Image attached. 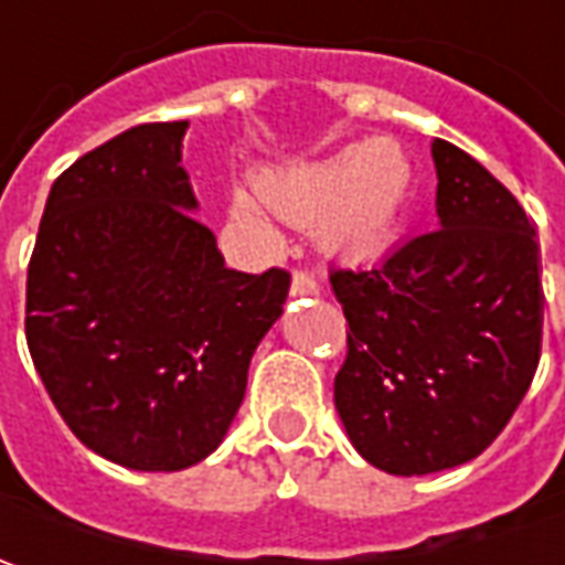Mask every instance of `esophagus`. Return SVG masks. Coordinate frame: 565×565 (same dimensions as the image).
Here are the masks:
<instances>
[{"instance_id": "1", "label": "esophagus", "mask_w": 565, "mask_h": 565, "mask_svg": "<svg viewBox=\"0 0 565 565\" xmlns=\"http://www.w3.org/2000/svg\"><path fill=\"white\" fill-rule=\"evenodd\" d=\"M292 295L295 298H315V295H320V286H317V279L311 276V273L295 270L292 273Z\"/></svg>"}]
</instances>
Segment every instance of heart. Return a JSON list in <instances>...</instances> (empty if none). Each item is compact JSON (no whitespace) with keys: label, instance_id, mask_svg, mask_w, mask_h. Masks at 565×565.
<instances>
[{"label":"heart","instance_id":"obj_1","mask_svg":"<svg viewBox=\"0 0 565 565\" xmlns=\"http://www.w3.org/2000/svg\"><path fill=\"white\" fill-rule=\"evenodd\" d=\"M260 188L264 194L248 188L232 191V220L264 226L270 201L298 226L320 223V235L333 250L361 254L377 248L399 226L415 191V166L399 141L371 138L273 172Z\"/></svg>","mask_w":565,"mask_h":565}]
</instances>
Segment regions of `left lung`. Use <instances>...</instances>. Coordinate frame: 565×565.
I'll return each mask as SVG.
<instances>
[{"label": "left lung", "mask_w": 565, "mask_h": 565, "mask_svg": "<svg viewBox=\"0 0 565 565\" xmlns=\"http://www.w3.org/2000/svg\"><path fill=\"white\" fill-rule=\"evenodd\" d=\"M430 157L440 228L330 273L349 320L339 418L364 462L402 478L471 462L497 440L532 386L544 327L525 210L456 143L434 138Z\"/></svg>", "instance_id": "8db88e82"}]
</instances>
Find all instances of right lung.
I'll list each match as a JSON object with an SVG mask.
<instances>
[{"label":"right lung","mask_w":565,"mask_h":565,"mask_svg":"<svg viewBox=\"0 0 565 565\" xmlns=\"http://www.w3.org/2000/svg\"><path fill=\"white\" fill-rule=\"evenodd\" d=\"M188 121L138 125L50 188L28 267V349L81 444L182 471L223 444L289 273L228 270L194 220Z\"/></svg>","instance_id":"obj_1"}]
</instances>
